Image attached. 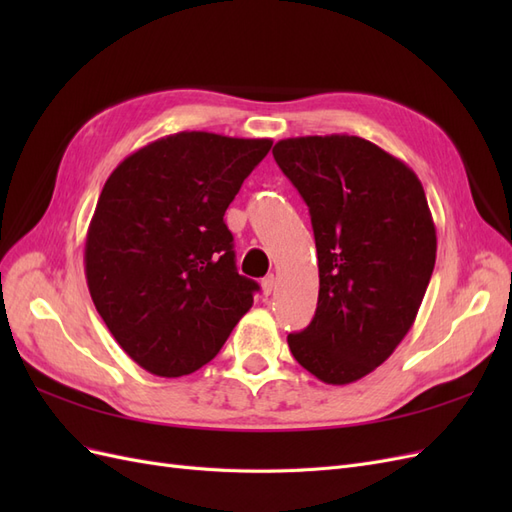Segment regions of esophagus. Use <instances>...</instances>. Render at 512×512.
Listing matches in <instances>:
<instances>
[{"instance_id":"esophagus-1","label":"esophagus","mask_w":512,"mask_h":512,"mask_svg":"<svg viewBox=\"0 0 512 512\" xmlns=\"http://www.w3.org/2000/svg\"><path fill=\"white\" fill-rule=\"evenodd\" d=\"M275 284H277V280H275V275H267L265 277V280H262L260 282V286H262V292H265L267 294V297H269V294L275 290Z\"/></svg>"}]
</instances>
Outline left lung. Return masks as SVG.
<instances>
[{
	"label": "left lung",
	"mask_w": 512,
	"mask_h": 512,
	"mask_svg": "<svg viewBox=\"0 0 512 512\" xmlns=\"http://www.w3.org/2000/svg\"><path fill=\"white\" fill-rule=\"evenodd\" d=\"M273 158L309 207L318 252V307L290 352L322 382H356L408 335L429 286L438 239L423 183L361 136L284 138Z\"/></svg>",
	"instance_id": "8db88e82"
}]
</instances>
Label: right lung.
I'll use <instances>...</instances> for the list:
<instances>
[{
	"mask_svg": "<svg viewBox=\"0 0 512 512\" xmlns=\"http://www.w3.org/2000/svg\"><path fill=\"white\" fill-rule=\"evenodd\" d=\"M271 138L177 132L106 179L85 239V277L134 363L179 378L207 365L254 303L224 213Z\"/></svg>",
	"mask_w": 512,
	"mask_h": 512,
	"instance_id": "add662e5",
	"label": "right lung"
}]
</instances>
